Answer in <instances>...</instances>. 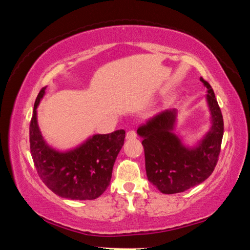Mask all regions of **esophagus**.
I'll return each mask as SVG.
<instances>
[{
  "instance_id": "esophagus-1",
  "label": "esophagus",
  "mask_w": 250,
  "mask_h": 250,
  "mask_svg": "<svg viewBox=\"0 0 250 250\" xmlns=\"http://www.w3.org/2000/svg\"><path fill=\"white\" fill-rule=\"evenodd\" d=\"M125 138L128 139V140H131V139H135V138H137V132H135L134 130H130V131H128V132H126Z\"/></svg>"
}]
</instances>
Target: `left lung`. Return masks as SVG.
I'll list each match as a JSON object with an SVG mask.
<instances>
[{"mask_svg": "<svg viewBox=\"0 0 250 250\" xmlns=\"http://www.w3.org/2000/svg\"><path fill=\"white\" fill-rule=\"evenodd\" d=\"M207 88L211 126L196 146L182 145L173 133L176 110H164L138 129L143 138L146 176L160 192L175 194L201 184L213 173L216 167L224 134L221 108L210 84L201 77Z\"/></svg>", "mask_w": 250, "mask_h": 250, "instance_id": "1", "label": "left lung"}]
</instances>
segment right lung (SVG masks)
I'll return each instance as SVG.
<instances>
[{
  "label": "right lung",
  "mask_w": 250,
  "mask_h": 250,
  "mask_svg": "<svg viewBox=\"0 0 250 250\" xmlns=\"http://www.w3.org/2000/svg\"><path fill=\"white\" fill-rule=\"evenodd\" d=\"M46 87L34 104L29 125L31 154L37 174L50 191L69 200H95L110 184L112 168L124 146L125 131L95 134L76 149L59 152L45 142L37 125V111Z\"/></svg>",
  "instance_id": "obj_1"
}]
</instances>
